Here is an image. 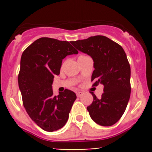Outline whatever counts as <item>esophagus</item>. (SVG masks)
Instances as JSON below:
<instances>
[{"label": "esophagus", "mask_w": 152, "mask_h": 152, "mask_svg": "<svg viewBox=\"0 0 152 152\" xmlns=\"http://www.w3.org/2000/svg\"><path fill=\"white\" fill-rule=\"evenodd\" d=\"M83 94V92H82V91L76 92V96H77V97H81Z\"/></svg>", "instance_id": "esophagus-1"}]
</instances>
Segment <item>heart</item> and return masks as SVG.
Listing matches in <instances>:
<instances>
[{
  "mask_svg": "<svg viewBox=\"0 0 152 152\" xmlns=\"http://www.w3.org/2000/svg\"><path fill=\"white\" fill-rule=\"evenodd\" d=\"M84 56H80L78 57V58H80V57H84Z\"/></svg>",
  "mask_w": 152,
  "mask_h": 152,
  "instance_id": "1",
  "label": "heart"
}]
</instances>
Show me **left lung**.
<instances>
[{
  "label": "left lung",
  "instance_id": "left-lung-1",
  "mask_svg": "<svg viewBox=\"0 0 152 152\" xmlns=\"http://www.w3.org/2000/svg\"><path fill=\"white\" fill-rule=\"evenodd\" d=\"M71 43L93 58V86H104L101 98L91 92L94 101L87 107L91 118L101 126H112L124 114L130 98L131 69L126 53L120 45L104 36Z\"/></svg>",
  "mask_w": 152,
  "mask_h": 152
}]
</instances>
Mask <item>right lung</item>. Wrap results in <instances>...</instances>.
<instances>
[{
    "mask_svg": "<svg viewBox=\"0 0 152 152\" xmlns=\"http://www.w3.org/2000/svg\"><path fill=\"white\" fill-rule=\"evenodd\" d=\"M78 53L68 41L46 37L23 52L18 78L23 104L31 119L46 132L58 130L68 121L76 94L66 89L53 96L52 83L60 74L63 59Z\"/></svg>",
    "mask_w": 152,
    "mask_h": 152,
    "instance_id": "add662e5",
    "label": "right lung"
}]
</instances>
